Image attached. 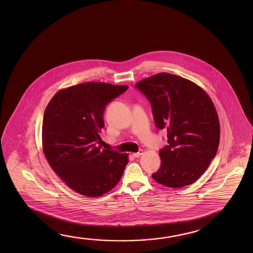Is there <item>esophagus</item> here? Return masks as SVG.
<instances>
[{"mask_svg":"<svg viewBox=\"0 0 253 253\" xmlns=\"http://www.w3.org/2000/svg\"><path fill=\"white\" fill-rule=\"evenodd\" d=\"M143 154V151L142 150H139L137 153H133V157L135 158H138L140 155H142Z\"/></svg>","mask_w":253,"mask_h":253,"instance_id":"1","label":"esophagus"}]
</instances>
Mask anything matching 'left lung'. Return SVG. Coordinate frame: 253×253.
Masks as SVG:
<instances>
[{
	"instance_id": "1",
	"label": "left lung",
	"mask_w": 253,
	"mask_h": 253,
	"mask_svg": "<svg viewBox=\"0 0 253 253\" xmlns=\"http://www.w3.org/2000/svg\"><path fill=\"white\" fill-rule=\"evenodd\" d=\"M135 87L149 100L155 126L167 130L168 145L160 150L162 164L152 177L171 188L196 182L219 146V119L211 99L193 82L165 72Z\"/></svg>"
}]
</instances>
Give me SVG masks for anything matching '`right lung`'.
Listing matches in <instances>:
<instances>
[{"instance_id": "1", "label": "right lung", "mask_w": 253, "mask_h": 253, "mask_svg": "<svg viewBox=\"0 0 253 253\" xmlns=\"http://www.w3.org/2000/svg\"><path fill=\"white\" fill-rule=\"evenodd\" d=\"M128 88L80 84L59 91L46 107L42 124L45 156L59 177L80 194L101 196L124 174L128 155L99 145L106 108Z\"/></svg>"}]
</instances>
